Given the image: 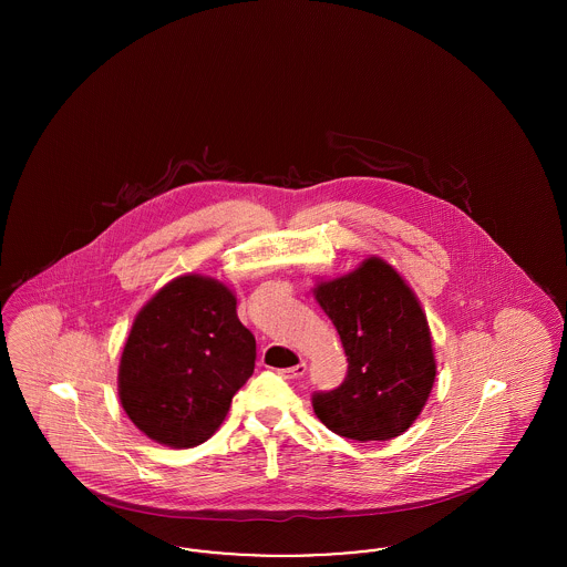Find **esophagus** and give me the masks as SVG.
I'll return each mask as SVG.
<instances>
[{
  "label": "esophagus",
  "mask_w": 567,
  "mask_h": 567,
  "mask_svg": "<svg viewBox=\"0 0 567 567\" xmlns=\"http://www.w3.org/2000/svg\"><path fill=\"white\" fill-rule=\"evenodd\" d=\"M306 370H308V365L301 361V363H297L293 368H285V370H278V374L282 378H287V380H297V378L303 377L306 374Z\"/></svg>",
  "instance_id": "esophagus-1"
}]
</instances>
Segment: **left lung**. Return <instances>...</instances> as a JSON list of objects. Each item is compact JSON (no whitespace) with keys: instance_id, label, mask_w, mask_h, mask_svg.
<instances>
[{"instance_id":"left-lung-1","label":"left lung","mask_w":567,"mask_h":567,"mask_svg":"<svg viewBox=\"0 0 567 567\" xmlns=\"http://www.w3.org/2000/svg\"><path fill=\"white\" fill-rule=\"evenodd\" d=\"M315 299L349 359L344 382L315 393L324 427L357 442L398 437L419 419L435 380L432 331L404 276L380 257L317 280Z\"/></svg>"}]
</instances>
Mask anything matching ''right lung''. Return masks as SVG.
I'll return each instance as SVG.
<instances>
[{
  "mask_svg": "<svg viewBox=\"0 0 567 567\" xmlns=\"http://www.w3.org/2000/svg\"><path fill=\"white\" fill-rule=\"evenodd\" d=\"M220 280L183 274L135 315L118 363V400L135 427L172 449L206 442L255 370V336Z\"/></svg>",
  "mask_w": 567,
  "mask_h": 567,
  "instance_id": "add662e5",
  "label": "right lung"
}]
</instances>
